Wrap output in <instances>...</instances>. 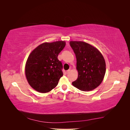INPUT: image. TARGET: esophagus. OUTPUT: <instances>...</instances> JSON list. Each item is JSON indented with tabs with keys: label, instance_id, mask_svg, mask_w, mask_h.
<instances>
[{
	"label": "esophagus",
	"instance_id": "1",
	"mask_svg": "<svg viewBox=\"0 0 130 130\" xmlns=\"http://www.w3.org/2000/svg\"><path fill=\"white\" fill-rule=\"evenodd\" d=\"M70 72V69L67 70L66 71V73H67V74H68V73H69Z\"/></svg>",
	"mask_w": 130,
	"mask_h": 130
}]
</instances>
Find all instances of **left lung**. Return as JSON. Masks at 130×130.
<instances>
[{
  "label": "left lung",
  "mask_w": 130,
  "mask_h": 130,
  "mask_svg": "<svg viewBox=\"0 0 130 130\" xmlns=\"http://www.w3.org/2000/svg\"><path fill=\"white\" fill-rule=\"evenodd\" d=\"M76 54L78 79L72 83L82 91H90L102 83L106 71V64L101 53L95 47L82 41H70Z\"/></svg>",
  "instance_id": "left-lung-1"
}]
</instances>
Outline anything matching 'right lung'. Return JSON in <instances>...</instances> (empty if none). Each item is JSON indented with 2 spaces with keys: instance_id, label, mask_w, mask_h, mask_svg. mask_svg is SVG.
<instances>
[{
  "instance_id": "obj_1",
  "label": "right lung",
  "mask_w": 130,
  "mask_h": 130,
  "mask_svg": "<svg viewBox=\"0 0 130 130\" xmlns=\"http://www.w3.org/2000/svg\"><path fill=\"white\" fill-rule=\"evenodd\" d=\"M65 45L64 41L45 42L30 53L25 65V75L34 90L46 93L57 86L63 75L62 64L58 57Z\"/></svg>"
}]
</instances>
